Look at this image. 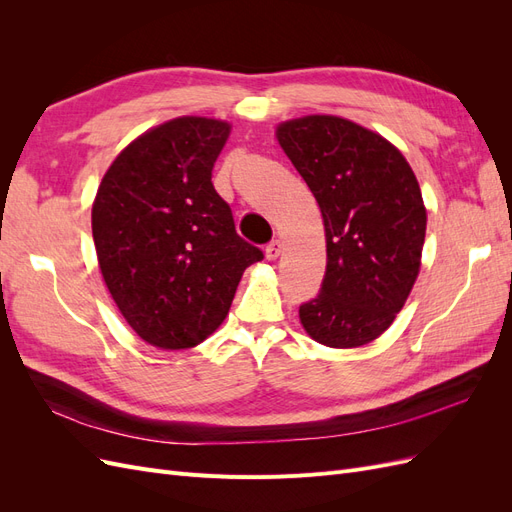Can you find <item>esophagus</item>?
Wrapping results in <instances>:
<instances>
[{
	"label": "esophagus",
	"instance_id": "1",
	"mask_svg": "<svg viewBox=\"0 0 512 512\" xmlns=\"http://www.w3.org/2000/svg\"><path fill=\"white\" fill-rule=\"evenodd\" d=\"M280 254H282V241H280V239H273V241L267 245L265 256H267V260H277V258H280Z\"/></svg>",
	"mask_w": 512,
	"mask_h": 512
}]
</instances>
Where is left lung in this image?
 Listing matches in <instances>:
<instances>
[{
    "mask_svg": "<svg viewBox=\"0 0 512 512\" xmlns=\"http://www.w3.org/2000/svg\"><path fill=\"white\" fill-rule=\"evenodd\" d=\"M275 138L312 190L327 271L299 307L314 342L359 348L391 327L421 271L427 209L414 170L378 132L337 115L282 121Z\"/></svg>",
    "mask_w": 512,
    "mask_h": 512,
    "instance_id": "obj_1",
    "label": "left lung"
}]
</instances>
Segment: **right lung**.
<instances>
[{"instance_id": "obj_1", "label": "right lung", "mask_w": 512, "mask_h": 512, "mask_svg": "<svg viewBox=\"0 0 512 512\" xmlns=\"http://www.w3.org/2000/svg\"><path fill=\"white\" fill-rule=\"evenodd\" d=\"M228 136L222 119L160 123L108 166L91 207L104 284L134 333L160 350L205 342L243 271L262 260L211 183Z\"/></svg>"}]
</instances>
